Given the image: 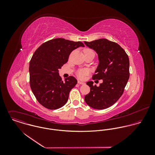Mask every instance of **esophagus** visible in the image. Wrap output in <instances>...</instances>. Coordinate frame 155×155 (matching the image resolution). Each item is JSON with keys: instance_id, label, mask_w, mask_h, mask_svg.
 <instances>
[{"instance_id": "1", "label": "esophagus", "mask_w": 155, "mask_h": 155, "mask_svg": "<svg viewBox=\"0 0 155 155\" xmlns=\"http://www.w3.org/2000/svg\"><path fill=\"white\" fill-rule=\"evenodd\" d=\"M78 83L79 84H81V85H84V84H85V82H81V81H78Z\"/></svg>"}]
</instances>
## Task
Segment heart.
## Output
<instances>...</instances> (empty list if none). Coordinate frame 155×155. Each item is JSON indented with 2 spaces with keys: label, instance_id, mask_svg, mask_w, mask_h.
Returning <instances> with one entry per match:
<instances>
[{
  "label": "heart",
  "instance_id": "b5f03b06",
  "mask_svg": "<svg viewBox=\"0 0 155 155\" xmlns=\"http://www.w3.org/2000/svg\"><path fill=\"white\" fill-rule=\"evenodd\" d=\"M91 51H92L90 49H85L84 50V53L91 52ZM88 71L85 68H80L76 71V75L80 79H84L85 77L88 74Z\"/></svg>",
  "mask_w": 155,
  "mask_h": 155
}]
</instances>
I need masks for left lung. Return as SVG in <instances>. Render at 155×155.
<instances>
[{
  "label": "left lung",
  "instance_id": "1",
  "mask_svg": "<svg viewBox=\"0 0 155 155\" xmlns=\"http://www.w3.org/2000/svg\"><path fill=\"white\" fill-rule=\"evenodd\" d=\"M84 43L98 55L99 64L92 79L103 81L98 87L93 85L92 81L87 83L91 90L85 101L93 109H105L113 105L124 93L130 78L129 58L119 45L106 39Z\"/></svg>",
  "mask_w": 155,
  "mask_h": 155
}]
</instances>
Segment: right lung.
<instances>
[{"instance_id": "add662e5", "label": "right lung", "mask_w": 155, "mask_h": 155, "mask_svg": "<svg viewBox=\"0 0 155 155\" xmlns=\"http://www.w3.org/2000/svg\"><path fill=\"white\" fill-rule=\"evenodd\" d=\"M79 46H85L80 41L56 38L41 45L33 54L29 64L30 85L38 101L45 108L55 110L67 102L70 91L78 81L72 76L63 81L58 70Z\"/></svg>"}]
</instances>
